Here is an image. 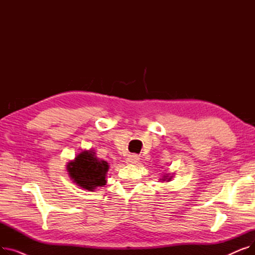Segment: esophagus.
Here are the masks:
<instances>
[{"label":"esophagus","mask_w":255,"mask_h":255,"mask_svg":"<svg viewBox=\"0 0 255 255\" xmlns=\"http://www.w3.org/2000/svg\"><path fill=\"white\" fill-rule=\"evenodd\" d=\"M139 160V157L137 155H129L126 159L127 164H135Z\"/></svg>","instance_id":"esophagus-1"}]
</instances>
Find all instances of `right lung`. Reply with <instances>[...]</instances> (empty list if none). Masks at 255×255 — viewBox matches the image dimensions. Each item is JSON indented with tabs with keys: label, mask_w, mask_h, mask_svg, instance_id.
Returning <instances> with one entry per match:
<instances>
[{
	"label": "right lung",
	"mask_w": 255,
	"mask_h": 255,
	"mask_svg": "<svg viewBox=\"0 0 255 255\" xmlns=\"http://www.w3.org/2000/svg\"><path fill=\"white\" fill-rule=\"evenodd\" d=\"M94 154L93 151H84L75 157L74 161L67 164V169L73 181L88 190L104 186L105 175L109 169L107 162L97 159Z\"/></svg>",
	"instance_id": "right-lung-1"
}]
</instances>
